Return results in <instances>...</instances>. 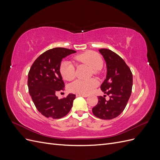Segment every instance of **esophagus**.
<instances>
[{
    "label": "esophagus",
    "mask_w": 160,
    "mask_h": 160,
    "mask_svg": "<svg viewBox=\"0 0 160 160\" xmlns=\"http://www.w3.org/2000/svg\"><path fill=\"white\" fill-rule=\"evenodd\" d=\"M76 95L77 96H82V97H84V98H88V97L89 96L87 94H81V93H77V94H76Z\"/></svg>",
    "instance_id": "esophagus-1"
}]
</instances>
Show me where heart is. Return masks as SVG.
<instances>
[{
  "label": "heart",
  "instance_id": "b5f03b06",
  "mask_svg": "<svg viewBox=\"0 0 160 160\" xmlns=\"http://www.w3.org/2000/svg\"><path fill=\"white\" fill-rule=\"evenodd\" d=\"M75 60L78 63L89 66L92 69L93 74H99L100 69L103 65V60L101 56L94 51H87L76 55ZM59 71L62 78L67 81H71L75 78V67L69 61H63L61 62ZM98 85V82L95 79L83 81L77 79L72 82L69 86L71 92L77 93L88 94Z\"/></svg>",
  "mask_w": 160,
  "mask_h": 160
}]
</instances>
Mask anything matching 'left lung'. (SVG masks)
<instances>
[{"label": "left lung", "instance_id": "1", "mask_svg": "<svg viewBox=\"0 0 160 160\" xmlns=\"http://www.w3.org/2000/svg\"><path fill=\"white\" fill-rule=\"evenodd\" d=\"M99 51L107 65V77L101 85V89L109 96H99L98 103L92 109L95 116L101 119H112L123 112L132 91L133 76L129 67L122 57L108 49Z\"/></svg>", "mask_w": 160, "mask_h": 160}]
</instances>
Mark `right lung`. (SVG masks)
<instances>
[{"label": "right lung", "instance_id": "add662e5", "mask_svg": "<svg viewBox=\"0 0 160 160\" xmlns=\"http://www.w3.org/2000/svg\"><path fill=\"white\" fill-rule=\"evenodd\" d=\"M75 52L74 50L62 47L47 50L34 61L28 72V92L37 110L47 118H61L72 108L75 94L58 99L55 93L63 90L65 87L59 71L61 62Z\"/></svg>", "mask_w": 160, "mask_h": 160}]
</instances>
